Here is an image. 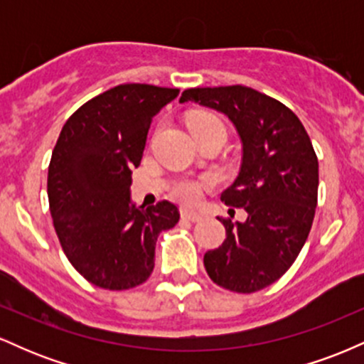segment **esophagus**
I'll use <instances>...</instances> for the list:
<instances>
[{"label":"esophagus","mask_w":364,"mask_h":364,"mask_svg":"<svg viewBox=\"0 0 364 364\" xmlns=\"http://www.w3.org/2000/svg\"><path fill=\"white\" fill-rule=\"evenodd\" d=\"M181 217L185 220H191V223H198V220H202V214H198V212H193V210H181Z\"/></svg>","instance_id":"34e87169"}]
</instances>
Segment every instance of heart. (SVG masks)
I'll use <instances>...</instances> for the list:
<instances>
[{
  "mask_svg": "<svg viewBox=\"0 0 364 364\" xmlns=\"http://www.w3.org/2000/svg\"><path fill=\"white\" fill-rule=\"evenodd\" d=\"M188 127H190L193 135L200 133H219L223 139H225V128L217 116L210 112H191L188 116ZM207 186V181H198V179H181L176 183L173 193L179 202L183 203H195L200 200L202 190Z\"/></svg>",
  "mask_w": 364,
  "mask_h": 364,
  "instance_id": "1",
  "label": "heart"
}]
</instances>
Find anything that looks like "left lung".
Returning a JSON list of instances; mask_svg holds the SVG:
<instances>
[{"label": "left lung", "mask_w": 364, "mask_h": 364, "mask_svg": "<svg viewBox=\"0 0 364 364\" xmlns=\"http://www.w3.org/2000/svg\"><path fill=\"white\" fill-rule=\"evenodd\" d=\"M179 102L223 112L240 135V174L220 200L245 208L246 220L219 219L225 240L205 253L203 265L224 289L260 291L287 272L310 235L318 196V159L310 136L289 107L250 87L188 89Z\"/></svg>", "instance_id": "obj_1"}]
</instances>
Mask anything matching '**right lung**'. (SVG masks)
<instances>
[{
  "mask_svg": "<svg viewBox=\"0 0 364 364\" xmlns=\"http://www.w3.org/2000/svg\"><path fill=\"white\" fill-rule=\"evenodd\" d=\"M178 94L147 83L102 92L70 116L53 150L48 196L54 229L77 272L102 289L147 281L159 235L179 220L168 200L144 208L129 198L132 169L140 166L152 118Z\"/></svg>",
  "mask_w": 364,
  "mask_h": 364,
  "instance_id": "add662e5",
  "label": "right lung"
}]
</instances>
